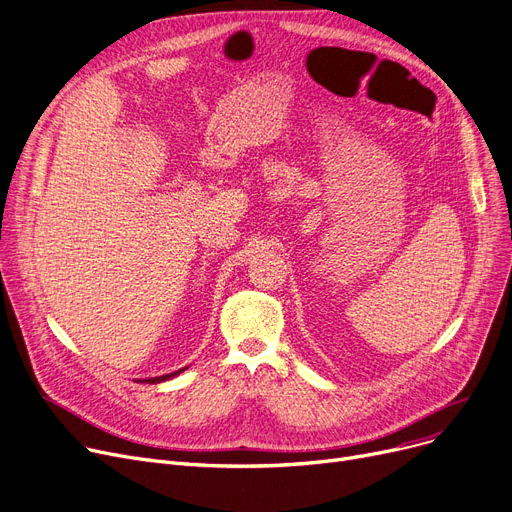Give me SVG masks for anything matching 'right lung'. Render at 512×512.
Masks as SVG:
<instances>
[{"label":"right lung","mask_w":512,"mask_h":512,"mask_svg":"<svg viewBox=\"0 0 512 512\" xmlns=\"http://www.w3.org/2000/svg\"><path fill=\"white\" fill-rule=\"evenodd\" d=\"M183 371V369H181ZM181 371H177V373H168V375H162V377H152V379H145L148 383H160V381H166V379H170V377H175V375H179Z\"/></svg>","instance_id":"1"}]
</instances>
